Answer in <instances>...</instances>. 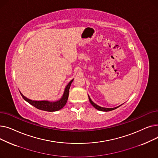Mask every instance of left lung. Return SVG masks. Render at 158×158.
<instances>
[{"label":"left lung","instance_id":"8db88e82","mask_svg":"<svg viewBox=\"0 0 158 158\" xmlns=\"http://www.w3.org/2000/svg\"><path fill=\"white\" fill-rule=\"evenodd\" d=\"M88 98H89V102L91 103V104H92V105L95 107V109H97V110H99V111H112V110H113L117 109V107H118L119 106H118V107H113V108H106V107H101V106H99L97 105L96 104H95L92 100H91V98H90V97H89V95H88Z\"/></svg>","mask_w":158,"mask_h":158}]
</instances>
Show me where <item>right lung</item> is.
I'll return each mask as SVG.
<instances>
[{"instance_id":"obj_1","label":"right lung","mask_w":158,"mask_h":158,"mask_svg":"<svg viewBox=\"0 0 158 158\" xmlns=\"http://www.w3.org/2000/svg\"><path fill=\"white\" fill-rule=\"evenodd\" d=\"M73 81V79L71 80L70 82L67 85V86H66L62 97L60 99L59 101H55V102H50L47 101H32L25 96H23L20 92V93L25 101H27L28 103H29L32 106L36 107L37 109L43 110V111H49V112L56 111L63 108V107L65 106L66 102H67L69 95V89Z\"/></svg>"}]
</instances>
